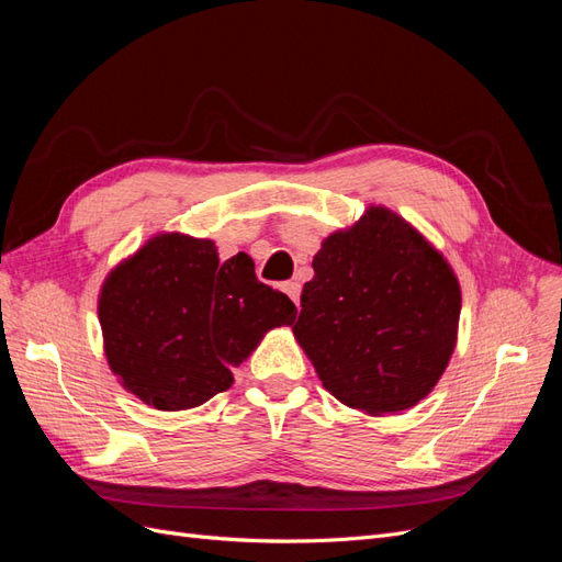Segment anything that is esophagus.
Instances as JSON below:
<instances>
[{
  "instance_id": "obj_1",
  "label": "esophagus",
  "mask_w": 562,
  "mask_h": 562,
  "mask_svg": "<svg viewBox=\"0 0 562 562\" xmlns=\"http://www.w3.org/2000/svg\"><path fill=\"white\" fill-rule=\"evenodd\" d=\"M283 293L291 297L295 304H300V283L297 281H288L283 283Z\"/></svg>"
}]
</instances>
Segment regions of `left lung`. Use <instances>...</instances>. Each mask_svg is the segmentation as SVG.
<instances>
[{
    "instance_id": "obj_1",
    "label": "left lung",
    "mask_w": 562,
    "mask_h": 562,
    "mask_svg": "<svg viewBox=\"0 0 562 562\" xmlns=\"http://www.w3.org/2000/svg\"><path fill=\"white\" fill-rule=\"evenodd\" d=\"M293 335L318 380L353 411L401 413L427 398L457 347L462 288L413 223L370 203L314 255Z\"/></svg>"
}]
</instances>
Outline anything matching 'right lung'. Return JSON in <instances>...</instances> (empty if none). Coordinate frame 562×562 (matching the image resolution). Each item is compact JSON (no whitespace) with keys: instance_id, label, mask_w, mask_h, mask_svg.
Returning <instances> with one entry per match:
<instances>
[{"instance_id":"add662e5","label":"right lung","mask_w":562,"mask_h":562,"mask_svg":"<svg viewBox=\"0 0 562 562\" xmlns=\"http://www.w3.org/2000/svg\"><path fill=\"white\" fill-rule=\"evenodd\" d=\"M295 316L288 295L255 277L250 255L220 262L215 241L182 232L149 236L98 293L110 370L128 394L166 413L227 391L232 368Z\"/></svg>"}]
</instances>
